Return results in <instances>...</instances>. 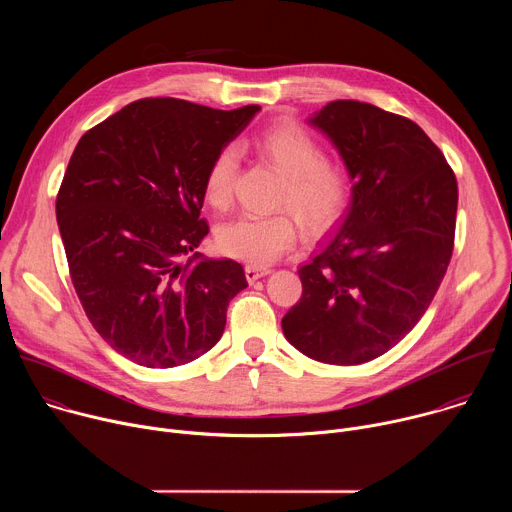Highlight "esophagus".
Wrapping results in <instances>:
<instances>
[{"label":"esophagus","mask_w":512,"mask_h":512,"mask_svg":"<svg viewBox=\"0 0 512 512\" xmlns=\"http://www.w3.org/2000/svg\"><path fill=\"white\" fill-rule=\"evenodd\" d=\"M267 273H269L267 267H255V265H247V267H245V277H247L249 283H255L257 279L265 277Z\"/></svg>","instance_id":"obj_1"}]
</instances>
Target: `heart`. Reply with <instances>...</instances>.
<instances>
[{
	"label": "heart",
	"mask_w": 512,
	"mask_h": 512,
	"mask_svg": "<svg viewBox=\"0 0 512 512\" xmlns=\"http://www.w3.org/2000/svg\"><path fill=\"white\" fill-rule=\"evenodd\" d=\"M261 160L283 176L277 206L287 208L308 235L334 229L350 204V178L326 160L324 145L302 125L283 121L261 131L253 143ZM239 150L233 143L218 150L204 174L202 194L212 208H225L233 196ZM296 241V227L285 212L239 216L218 227L216 245L225 255L261 267L279 259Z\"/></svg>",
	"instance_id": "1"
}]
</instances>
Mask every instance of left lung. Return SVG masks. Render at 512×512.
<instances>
[{
	"instance_id": "obj_1",
	"label": "left lung",
	"mask_w": 512,
	"mask_h": 512,
	"mask_svg": "<svg viewBox=\"0 0 512 512\" xmlns=\"http://www.w3.org/2000/svg\"><path fill=\"white\" fill-rule=\"evenodd\" d=\"M308 121L340 152L352 200L340 229L298 269L302 298L281 328L314 360L369 362L413 330L446 275L458 182L407 117L332 101Z\"/></svg>"
}]
</instances>
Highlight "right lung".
<instances>
[{
	"label": "right lung",
	"instance_id": "add662e5",
	"mask_svg": "<svg viewBox=\"0 0 512 512\" xmlns=\"http://www.w3.org/2000/svg\"><path fill=\"white\" fill-rule=\"evenodd\" d=\"M259 105L233 111L156 97L125 105L77 143L56 196L68 271L101 338L148 369H172L223 336L247 287L241 263L198 253L212 156Z\"/></svg>",
	"mask_w": 512,
	"mask_h": 512
}]
</instances>
